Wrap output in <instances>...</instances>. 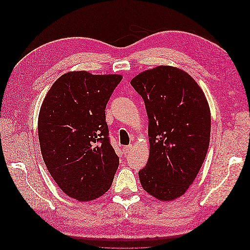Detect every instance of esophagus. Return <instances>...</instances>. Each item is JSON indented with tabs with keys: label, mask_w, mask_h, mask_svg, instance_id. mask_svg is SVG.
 Segmentation results:
<instances>
[{
	"label": "esophagus",
	"mask_w": 250,
	"mask_h": 250,
	"mask_svg": "<svg viewBox=\"0 0 250 250\" xmlns=\"http://www.w3.org/2000/svg\"><path fill=\"white\" fill-rule=\"evenodd\" d=\"M131 149H132V145H129V146H125V147H123V152L125 153V154H128L131 151Z\"/></svg>",
	"instance_id": "esophagus-1"
}]
</instances>
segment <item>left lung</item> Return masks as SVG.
Masks as SVG:
<instances>
[{
    "label": "left lung",
    "instance_id": "1",
    "mask_svg": "<svg viewBox=\"0 0 250 250\" xmlns=\"http://www.w3.org/2000/svg\"><path fill=\"white\" fill-rule=\"evenodd\" d=\"M130 84L142 96L149 119L148 163L139 172L144 190L162 201L183 196L206 160L210 111L204 93L177 67L156 66Z\"/></svg>",
    "mask_w": 250,
    "mask_h": 250
}]
</instances>
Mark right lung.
I'll list each match as a JSON object with an SVG mask.
<instances>
[{
	"mask_svg": "<svg viewBox=\"0 0 250 250\" xmlns=\"http://www.w3.org/2000/svg\"><path fill=\"white\" fill-rule=\"evenodd\" d=\"M121 75L69 72L42 101L39 139L43 162L60 190L79 201L106 193L119 167L105 108Z\"/></svg>",
	"mask_w": 250,
	"mask_h": 250,
	"instance_id": "obj_1",
	"label": "right lung"
}]
</instances>
